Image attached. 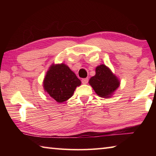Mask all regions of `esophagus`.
<instances>
[{"label":"esophagus","mask_w":156,"mask_h":156,"mask_svg":"<svg viewBox=\"0 0 156 156\" xmlns=\"http://www.w3.org/2000/svg\"><path fill=\"white\" fill-rule=\"evenodd\" d=\"M89 81V79L88 78H83L82 79V83H83V84H87Z\"/></svg>","instance_id":"esophagus-1"}]
</instances>
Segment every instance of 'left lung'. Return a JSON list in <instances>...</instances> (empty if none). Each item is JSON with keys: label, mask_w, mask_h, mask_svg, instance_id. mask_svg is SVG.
Wrapping results in <instances>:
<instances>
[{"label": "left lung", "mask_w": 156, "mask_h": 156, "mask_svg": "<svg viewBox=\"0 0 156 156\" xmlns=\"http://www.w3.org/2000/svg\"><path fill=\"white\" fill-rule=\"evenodd\" d=\"M89 83L98 96L110 98L120 84L118 78L105 65H100L96 68V74L89 80Z\"/></svg>", "instance_id": "1"}]
</instances>
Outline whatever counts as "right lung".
I'll return each instance as SVG.
<instances>
[{
  "mask_svg": "<svg viewBox=\"0 0 156 156\" xmlns=\"http://www.w3.org/2000/svg\"><path fill=\"white\" fill-rule=\"evenodd\" d=\"M80 84L81 81L65 63H53L43 83L44 91L59 103L69 99Z\"/></svg>",
  "mask_w": 156,
  "mask_h": 156,
  "instance_id": "1",
  "label": "right lung"
}]
</instances>
